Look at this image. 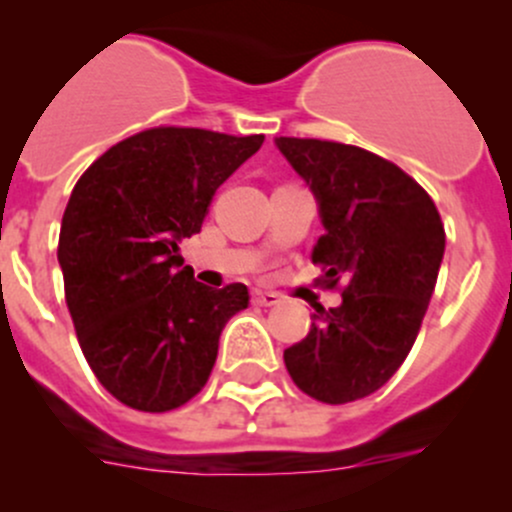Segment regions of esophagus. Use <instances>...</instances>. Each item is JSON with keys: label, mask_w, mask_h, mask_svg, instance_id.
Returning a JSON list of instances; mask_svg holds the SVG:
<instances>
[{"label": "esophagus", "mask_w": 512, "mask_h": 512, "mask_svg": "<svg viewBox=\"0 0 512 512\" xmlns=\"http://www.w3.org/2000/svg\"><path fill=\"white\" fill-rule=\"evenodd\" d=\"M252 302L260 304V307H275V304H280V294L260 292V289H255V292H252Z\"/></svg>", "instance_id": "esophagus-1"}]
</instances>
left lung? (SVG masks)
<instances>
[{
	"mask_svg": "<svg viewBox=\"0 0 512 512\" xmlns=\"http://www.w3.org/2000/svg\"><path fill=\"white\" fill-rule=\"evenodd\" d=\"M275 146L317 200L324 235L312 262L327 287L344 282L342 304L312 314L285 366L312 399H364L414 347L446 250L441 215L414 178L364 148L285 136Z\"/></svg>",
	"mask_w": 512,
	"mask_h": 512,
	"instance_id": "left-lung-1",
	"label": "left lung"
}]
</instances>
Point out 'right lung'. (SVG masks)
Here are the masks:
<instances>
[{
    "mask_svg": "<svg viewBox=\"0 0 512 512\" xmlns=\"http://www.w3.org/2000/svg\"><path fill=\"white\" fill-rule=\"evenodd\" d=\"M265 136L151 128L108 148L71 193L59 267L81 352L108 394L163 414L193 399L218 359L227 319L250 304L183 265L220 185Z\"/></svg>",
    "mask_w": 512,
    "mask_h": 512,
    "instance_id": "1",
    "label": "right lung"
}]
</instances>
